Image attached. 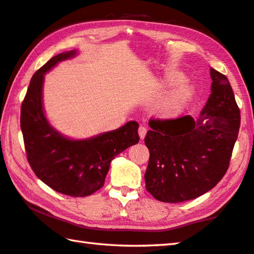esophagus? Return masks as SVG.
Listing matches in <instances>:
<instances>
[{"label": "esophagus", "mask_w": 254, "mask_h": 254, "mask_svg": "<svg viewBox=\"0 0 254 254\" xmlns=\"http://www.w3.org/2000/svg\"><path fill=\"white\" fill-rule=\"evenodd\" d=\"M146 132H147V128H146L145 126H139V128H138V134H139V137H140L141 139H144Z\"/></svg>", "instance_id": "obj_1"}]
</instances>
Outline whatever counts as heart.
<instances>
[{"instance_id": "1", "label": "heart", "mask_w": 254, "mask_h": 254, "mask_svg": "<svg viewBox=\"0 0 254 254\" xmlns=\"http://www.w3.org/2000/svg\"><path fill=\"white\" fill-rule=\"evenodd\" d=\"M177 77H173L172 79H176ZM190 95H192V89L188 83H181L176 86L173 91L170 93L165 101L162 104V110L165 114H172L180 109L186 101L190 99Z\"/></svg>"}]
</instances>
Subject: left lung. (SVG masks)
I'll use <instances>...</instances> for the list:
<instances>
[{
  "label": "left lung",
  "mask_w": 254,
  "mask_h": 254,
  "mask_svg": "<svg viewBox=\"0 0 254 254\" xmlns=\"http://www.w3.org/2000/svg\"><path fill=\"white\" fill-rule=\"evenodd\" d=\"M211 77L212 93L196 122L189 115L149 119L145 182L158 201L180 203L201 196L230 166L241 115L228 78L213 68Z\"/></svg>",
  "instance_id": "8db88e82"
}]
</instances>
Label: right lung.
I'll use <instances>...</instances> for the list:
<instances>
[{"instance_id": "right-lung-1", "label": "right lung", "mask_w": 254, "mask_h": 254, "mask_svg": "<svg viewBox=\"0 0 254 254\" xmlns=\"http://www.w3.org/2000/svg\"><path fill=\"white\" fill-rule=\"evenodd\" d=\"M74 55V50L57 55L33 74L21 105L20 123L34 174L58 193L83 197L104 186L111 161L138 143L139 136L136 122L88 140L64 138L49 125L42 109L43 74Z\"/></svg>"}]
</instances>
